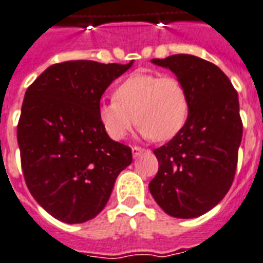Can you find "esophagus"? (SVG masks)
Listing matches in <instances>:
<instances>
[{
    "label": "esophagus",
    "instance_id": "obj_1",
    "mask_svg": "<svg viewBox=\"0 0 263 263\" xmlns=\"http://www.w3.org/2000/svg\"><path fill=\"white\" fill-rule=\"evenodd\" d=\"M144 148H142V147H132V155H134V158H136V157H139V155H140V154H143L144 153Z\"/></svg>",
    "mask_w": 263,
    "mask_h": 263
}]
</instances>
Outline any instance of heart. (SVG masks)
I'll use <instances>...</instances> for the list:
<instances>
[{
	"label": "heart",
	"instance_id": "obj_1",
	"mask_svg": "<svg viewBox=\"0 0 263 263\" xmlns=\"http://www.w3.org/2000/svg\"><path fill=\"white\" fill-rule=\"evenodd\" d=\"M189 116L187 91L176 77L135 71L113 90L112 101L101 102L98 119L113 140H121L135 121L139 134L165 142L182 129Z\"/></svg>",
	"mask_w": 263,
	"mask_h": 263
}]
</instances>
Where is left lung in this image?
<instances>
[{
  "instance_id": "left-lung-1",
  "label": "left lung",
  "mask_w": 263,
  "mask_h": 263,
  "mask_svg": "<svg viewBox=\"0 0 263 263\" xmlns=\"http://www.w3.org/2000/svg\"><path fill=\"white\" fill-rule=\"evenodd\" d=\"M151 62L183 83L189 116L170 142L154 150L159 168L148 189L170 216H201L223 200L235 177L243 134L238 93L216 65L201 58L178 54Z\"/></svg>"
}]
</instances>
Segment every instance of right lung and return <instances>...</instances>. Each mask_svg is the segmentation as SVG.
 <instances>
[{
	"instance_id": "right-lung-1",
	"label": "right lung",
	"mask_w": 263,
	"mask_h": 263,
	"mask_svg": "<svg viewBox=\"0 0 263 263\" xmlns=\"http://www.w3.org/2000/svg\"><path fill=\"white\" fill-rule=\"evenodd\" d=\"M127 65L69 61L50 66L25 91L17 125L25 183L39 205L69 224L101 212L132 151L98 119L106 87Z\"/></svg>"
}]
</instances>
